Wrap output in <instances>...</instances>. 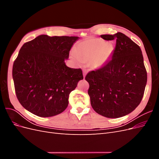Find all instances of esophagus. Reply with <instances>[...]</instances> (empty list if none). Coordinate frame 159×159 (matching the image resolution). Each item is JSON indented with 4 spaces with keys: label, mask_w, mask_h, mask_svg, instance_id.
I'll list each match as a JSON object with an SVG mask.
<instances>
[{
    "label": "esophagus",
    "mask_w": 159,
    "mask_h": 159,
    "mask_svg": "<svg viewBox=\"0 0 159 159\" xmlns=\"http://www.w3.org/2000/svg\"><path fill=\"white\" fill-rule=\"evenodd\" d=\"M87 73H88V70H85V69H84V70H83V75H84V78H85V75H86V74H87Z\"/></svg>",
    "instance_id": "34e87169"
}]
</instances>
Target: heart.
I'll return each instance as SVG.
<instances>
[{"label":"heart","mask_w":159,"mask_h":159,"mask_svg":"<svg viewBox=\"0 0 159 159\" xmlns=\"http://www.w3.org/2000/svg\"><path fill=\"white\" fill-rule=\"evenodd\" d=\"M114 48L111 43H106L101 39H89L80 43L75 48L74 58L81 62L91 61L95 68L102 67L111 56Z\"/></svg>","instance_id":"heart-1"}]
</instances>
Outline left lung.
<instances>
[{"label":"left lung","mask_w":159,"mask_h":159,"mask_svg":"<svg viewBox=\"0 0 159 159\" xmlns=\"http://www.w3.org/2000/svg\"><path fill=\"white\" fill-rule=\"evenodd\" d=\"M116 41L111 59L85 76L89 85L91 107L108 118L125 116L136 109L143 99L147 81L142 51L121 32L101 35Z\"/></svg>","instance_id":"obj_1"}]
</instances>
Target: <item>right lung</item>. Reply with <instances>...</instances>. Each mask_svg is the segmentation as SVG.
<instances>
[{"mask_svg": "<svg viewBox=\"0 0 159 159\" xmlns=\"http://www.w3.org/2000/svg\"><path fill=\"white\" fill-rule=\"evenodd\" d=\"M78 38L42 34L21 47L13 64L12 78L17 99L28 111L48 117L68 107L70 92L84 79L81 69L65 64Z\"/></svg>", "mask_w": 159, "mask_h": 159, "instance_id": "right-lung-1", "label": "right lung"}]
</instances>
